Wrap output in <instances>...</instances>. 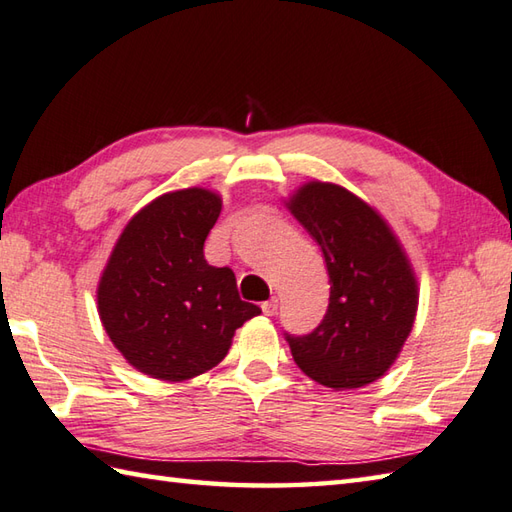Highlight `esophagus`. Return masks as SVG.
<instances>
[{"label":"esophagus","mask_w":512,"mask_h":512,"mask_svg":"<svg viewBox=\"0 0 512 512\" xmlns=\"http://www.w3.org/2000/svg\"><path fill=\"white\" fill-rule=\"evenodd\" d=\"M260 309H263L265 316H274L276 311H278V300L276 298H269V300L263 302V305H260Z\"/></svg>","instance_id":"obj_1"}]
</instances>
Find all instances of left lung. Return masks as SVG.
<instances>
[{
    "label": "left lung",
    "instance_id": "1",
    "mask_svg": "<svg viewBox=\"0 0 512 512\" xmlns=\"http://www.w3.org/2000/svg\"><path fill=\"white\" fill-rule=\"evenodd\" d=\"M289 210L325 256L329 307L320 325L285 331L294 362L329 389H358L378 380L409 338L417 285L387 223L358 196L331 183H309Z\"/></svg>",
    "mask_w": 512,
    "mask_h": 512
}]
</instances>
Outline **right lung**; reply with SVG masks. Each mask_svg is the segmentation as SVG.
Returning a JSON list of instances; mask_svg holds the SVG:
<instances>
[{
    "mask_svg": "<svg viewBox=\"0 0 512 512\" xmlns=\"http://www.w3.org/2000/svg\"><path fill=\"white\" fill-rule=\"evenodd\" d=\"M221 198L192 187L163 194L125 225L103 271L99 316L123 358L159 380L194 378L221 362L234 331L260 314L229 267L205 260Z\"/></svg>",
    "mask_w": 512,
    "mask_h": 512,
    "instance_id": "1",
    "label": "right lung"
}]
</instances>
